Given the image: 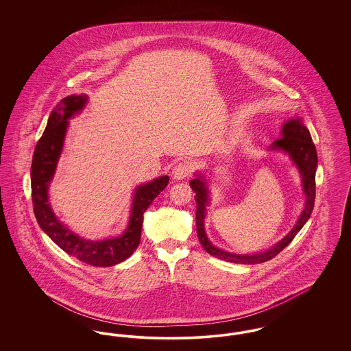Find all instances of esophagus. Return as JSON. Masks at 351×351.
<instances>
[{
	"mask_svg": "<svg viewBox=\"0 0 351 351\" xmlns=\"http://www.w3.org/2000/svg\"><path fill=\"white\" fill-rule=\"evenodd\" d=\"M192 172H193V165L188 160H183L173 169V178L178 180H182L188 178Z\"/></svg>",
	"mask_w": 351,
	"mask_h": 351,
	"instance_id": "1",
	"label": "esophagus"
}]
</instances>
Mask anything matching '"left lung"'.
<instances>
[{
    "mask_svg": "<svg viewBox=\"0 0 351 351\" xmlns=\"http://www.w3.org/2000/svg\"><path fill=\"white\" fill-rule=\"evenodd\" d=\"M283 136L276 139L274 142V146L271 147L272 150L280 149L289 154L295 165L299 168L302 180V188L305 193V208L301 213L299 221L296 222L295 228L289 232L287 237H284L280 242H278L274 247L265 252L254 254V255H238V254H232L228 251L219 250L215 247L204 229V218H205V205L208 204V188H206V182L202 179V176L199 175L196 179L191 180V188L196 193V226H197V237L200 241L201 246L208 251L210 255L216 256L218 259H223L232 263H239V265H258L267 262L276 256L280 251L285 249L292 239L299 233L304 223L311 217L313 206H315V199H316V168H317V152L316 147L312 142V136L309 130L302 125L300 118L296 119H289L284 123Z\"/></svg>",
    "mask_w": 351,
    "mask_h": 351,
    "instance_id": "1",
    "label": "left lung"
}]
</instances>
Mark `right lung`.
<instances>
[{"label": "right lung", "instance_id": "add662e5", "mask_svg": "<svg viewBox=\"0 0 351 351\" xmlns=\"http://www.w3.org/2000/svg\"><path fill=\"white\" fill-rule=\"evenodd\" d=\"M86 100L88 97L85 95H73L60 101L56 109L52 110L45 133L36 143L32 162L34 215L43 232L68 255L90 266L110 267L128 259L138 247L141 242L143 213L154 199L167 186L169 179L168 176H160L151 183L136 188L129 226L121 237L96 242L85 241L63 226L51 209L47 189L62 152L68 118L82 110Z\"/></svg>", "mask_w": 351, "mask_h": 351}]
</instances>
